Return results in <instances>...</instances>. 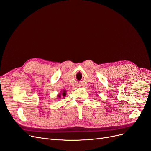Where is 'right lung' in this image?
Masks as SVG:
<instances>
[{
    "instance_id": "right-lung-1",
    "label": "right lung",
    "mask_w": 151,
    "mask_h": 151,
    "mask_svg": "<svg viewBox=\"0 0 151 151\" xmlns=\"http://www.w3.org/2000/svg\"><path fill=\"white\" fill-rule=\"evenodd\" d=\"M66 90H63V93H62V91H61V93H60L61 94H58V96H58V98H61V95H63V96H66Z\"/></svg>"
}]
</instances>
